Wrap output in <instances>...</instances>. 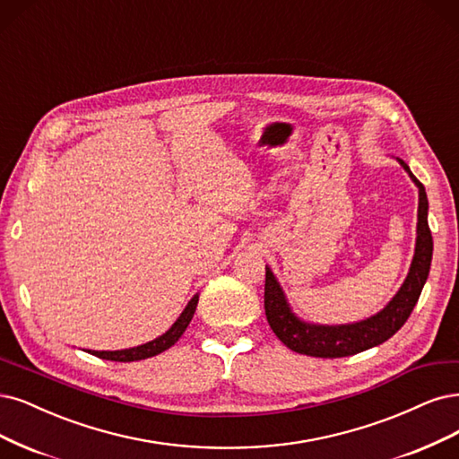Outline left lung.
Segmentation results:
<instances>
[{"label":"left lung","mask_w":459,"mask_h":459,"mask_svg":"<svg viewBox=\"0 0 459 459\" xmlns=\"http://www.w3.org/2000/svg\"><path fill=\"white\" fill-rule=\"evenodd\" d=\"M404 170L420 187V204H418V239H416V255L410 265V273L385 309H382L374 317L360 321L355 325L342 326H321V325H306L298 321L290 313L279 284L265 267V287H264V309L267 323H270L275 336L289 347V350L323 359H336L355 355L374 345H380L389 340L397 332L412 313L421 289L429 275L431 256H433V237L428 224V195H425L423 184L412 175L408 165L399 160Z\"/></svg>","instance_id":"obj_1"}]
</instances>
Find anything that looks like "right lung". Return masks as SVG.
<instances>
[{"label": "right lung", "mask_w": 459, "mask_h": 459, "mask_svg": "<svg viewBox=\"0 0 459 459\" xmlns=\"http://www.w3.org/2000/svg\"><path fill=\"white\" fill-rule=\"evenodd\" d=\"M197 302H199V296H194L192 302H189L187 307L182 311L178 321L172 325L163 336L155 338L153 342H148V343L138 345V347H131V350H123V351H89V353L97 355L100 359H106V360H117V362L142 360V359H148V357H153V355H160L165 350H169L170 345H175L178 342V338L184 334L189 321H192V317H194Z\"/></svg>", "instance_id": "right-lung-1"}]
</instances>
